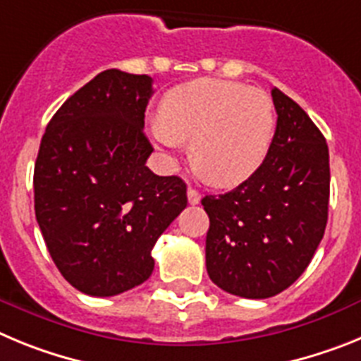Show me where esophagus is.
I'll use <instances>...</instances> for the list:
<instances>
[{"mask_svg":"<svg viewBox=\"0 0 361 361\" xmlns=\"http://www.w3.org/2000/svg\"><path fill=\"white\" fill-rule=\"evenodd\" d=\"M200 199H202V195H200L199 191L193 190V188H188V202L195 206V204L200 202Z\"/></svg>","mask_w":361,"mask_h":361,"instance_id":"1","label":"esophagus"}]
</instances>
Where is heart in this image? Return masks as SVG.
I'll use <instances>...</instances> for the list:
<instances>
[{
    "label": "heart",
    "mask_w": 361,
    "mask_h": 361,
    "mask_svg": "<svg viewBox=\"0 0 361 361\" xmlns=\"http://www.w3.org/2000/svg\"><path fill=\"white\" fill-rule=\"evenodd\" d=\"M275 124V104L264 90L197 79L162 97L149 135L166 152H177L180 142L191 141L197 171L216 186H235L266 161Z\"/></svg>",
    "instance_id": "1"
}]
</instances>
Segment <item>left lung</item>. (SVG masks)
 I'll return each mask as SVG.
<instances>
[{
  "label": "left lung",
  "mask_w": 361,
  "mask_h": 361,
  "mask_svg": "<svg viewBox=\"0 0 361 361\" xmlns=\"http://www.w3.org/2000/svg\"><path fill=\"white\" fill-rule=\"evenodd\" d=\"M276 130L262 166L224 195H206V269L242 298H269L296 282L317 251L329 209V148L291 97L271 90Z\"/></svg>",
  "instance_id": "8db88e82"
}]
</instances>
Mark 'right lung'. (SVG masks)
<instances>
[{"label":"right lung","instance_id":"obj_1","mask_svg":"<svg viewBox=\"0 0 361 361\" xmlns=\"http://www.w3.org/2000/svg\"><path fill=\"white\" fill-rule=\"evenodd\" d=\"M149 75L97 73L54 114L34 168V208L57 269L78 291L114 296L152 275V250L186 208L183 178L146 166Z\"/></svg>","mask_w":361,"mask_h":361}]
</instances>
